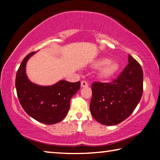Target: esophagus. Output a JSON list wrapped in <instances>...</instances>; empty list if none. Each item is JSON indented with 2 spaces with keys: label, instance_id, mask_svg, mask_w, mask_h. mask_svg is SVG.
<instances>
[{
  "label": "esophagus",
  "instance_id": "1",
  "mask_svg": "<svg viewBox=\"0 0 160 160\" xmlns=\"http://www.w3.org/2000/svg\"><path fill=\"white\" fill-rule=\"evenodd\" d=\"M88 86V83L86 82L85 80H82L81 81V87L82 88H86V87Z\"/></svg>",
  "mask_w": 160,
  "mask_h": 160
}]
</instances>
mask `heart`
I'll list each match as a JSON object with an SVG mask.
<instances>
[{
  "label": "heart",
  "mask_w": 160,
  "mask_h": 160,
  "mask_svg": "<svg viewBox=\"0 0 160 160\" xmlns=\"http://www.w3.org/2000/svg\"><path fill=\"white\" fill-rule=\"evenodd\" d=\"M97 68L102 67L100 70V76L107 79L114 75L119 70V64L114 61H109L107 58L98 59L94 63Z\"/></svg>",
  "instance_id": "1"
}]
</instances>
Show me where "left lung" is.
Returning <instances> with one entry per match:
<instances>
[{
    "mask_svg": "<svg viewBox=\"0 0 160 160\" xmlns=\"http://www.w3.org/2000/svg\"><path fill=\"white\" fill-rule=\"evenodd\" d=\"M143 72L135 59L128 55V63L112 82L92 84L90 109L99 123L113 126L122 122L136 108L142 95Z\"/></svg>",
    "mask_w": 160,
    "mask_h": 160,
    "instance_id": "8db88e82",
    "label": "left lung"
}]
</instances>
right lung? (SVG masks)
Masks as SVG:
<instances>
[{"label":"right lung","instance_id":"right-lung-1","mask_svg":"<svg viewBox=\"0 0 160 160\" xmlns=\"http://www.w3.org/2000/svg\"><path fill=\"white\" fill-rule=\"evenodd\" d=\"M34 51L27 55L17 71L15 88L22 107L39 122L51 125L61 121L70 109L71 97L80 90V82L59 81L51 86H39L28 80L25 72L27 61Z\"/></svg>","mask_w":160,"mask_h":160}]
</instances>
